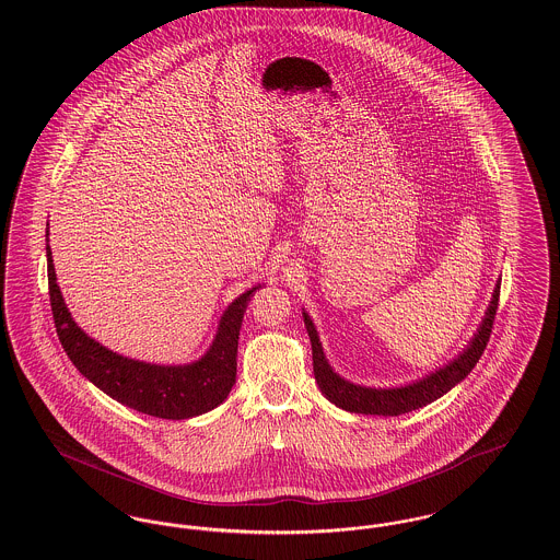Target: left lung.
I'll return each mask as SVG.
<instances>
[{
    "label": "left lung",
    "instance_id": "left-lung-1",
    "mask_svg": "<svg viewBox=\"0 0 560 560\" xmlns=\"http://www.w3.org/2000/svg\"><path fill=\"white\" fill-rule=\"evenodd\" d=\"M500 285L502 283L498 281L493 295H491V302H489V308L480 320L477 334L468 342V347L464 348L447 365L428 373L411 384L395 386V388H372V386L352 384L340 373L334 372L329 361L325 359L315 323L308 317L306 311H302L304 325H306V331H308V338L313 345V372H315V380L319 384L320 393L336 407L347 409L350 413H365V416H400V413L420 409L432 400L441 399L479 363L480 354L491 336V327H493L498 302H500Z\"/></svg>",
    "mask_w": 560,
    "mask_h": 560
}]
</instances>
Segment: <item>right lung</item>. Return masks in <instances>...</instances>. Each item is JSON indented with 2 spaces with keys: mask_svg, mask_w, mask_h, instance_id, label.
<instances>
[{
  "mask_svg": "<svg viewBox=\"0 0 560 560\" xmlns=\"http://www.w3.org/2000/svg\"><path fill=\"white\" fill-rule=\"evenodd\" d=\"M46 256L58 340L81 375L107 393L110 399L147 416L187 420L212 411L229 397L237 377L241 320L249 298L260 285L241 293L229 304L220 317L213 342L201 359L187 365H158L117 354L90 338L65 304L56 283L50 245H46Z\"/></svg>",
  "mask_w": 560,
  "mask_h": 560,
  "instance_id": "obj_1",
  "label": "right lung"
}]
</instances>
